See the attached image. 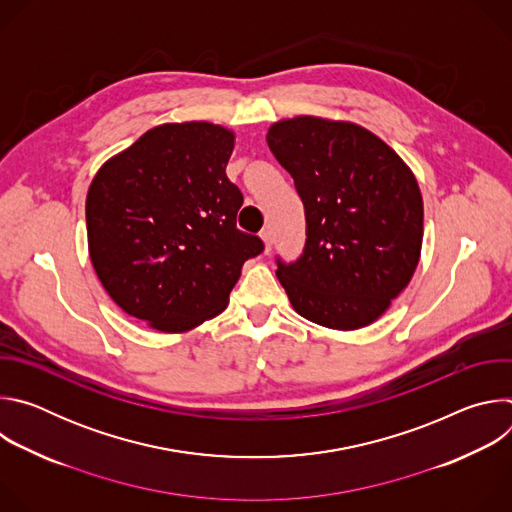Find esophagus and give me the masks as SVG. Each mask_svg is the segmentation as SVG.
<instances>
[{"instance_id": "esophagus-1", "label": "esophagus", "mask_w": 512, "mask_h": 512, "mask_svg": "<svg viewBox=\"0 0 512 512\" xmlns=\"http://www.w3.org/2000/svg\"><path fill=\"white\" fill-rule=\"evenodd\" d=\"M261 239H263V243H265V253H269V251H271V243H273V237H271V231H269V229H265V231H261Z\"/></svg>"}]
</instances>
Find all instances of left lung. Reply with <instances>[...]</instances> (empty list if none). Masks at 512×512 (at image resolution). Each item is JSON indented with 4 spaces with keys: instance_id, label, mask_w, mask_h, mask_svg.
<instances>
[{
    "instance_id": "1",
    "label": "left lung",
    "mask_w": 512,
    "mask_h": 512,
    "mask_svg": "<svg viewBox=\"0 0 512 512\" xmlns=\"http://www.w3.org/2000/svg\"><path fill=\"white\" fill-rule=\"evenodd\" d=\"M269 150L306 212L296 261L275 257L294 310L334 330L375 322L407 287L421 253L423 202L411 170L369 129L294 117L271 125Z\"/></svg>"
}]
</instances>
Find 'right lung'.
Here are the masks:
<instances>
[{"label":"right lung","instance_id":"1","mask_svg":"<svg viewBox=\"0 0 512 512\" xmlns=\"http://www.w3.org/2000/svg\"><path fill=\"white\" fill-rule=\"evenodd\" d=\"M233 131L164 123L111 158L87 194L93 267L111 300L162 332L221 314L263 241L237 229L243 192L227 178Z\"/></svg>","mask_w":512,"mask_h":512}]
</instances>
